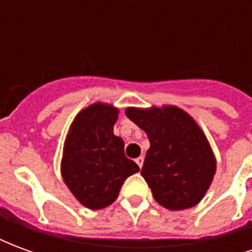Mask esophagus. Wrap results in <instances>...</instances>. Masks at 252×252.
Wrapping results in <instances>:
<instances>
[{"label": "esophagus", "instance_id": "1", "mask_svg": "<svg viewBox=\"0 0 252 252\" xmlns=\"http://www.w3.org/2000/svg\"><path fill=\"white\" fill-rule=\"evenodd\" d=\"M143 162H144V157H139V158L136 159V163H137V166L140 167V169H142Z\"/></svg>", "mask_w": 252, "mask_h": 252}]
</instances>
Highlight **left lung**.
I'll return each mask as SVG.
<instances>
[{
	"mask_svg": "<svg viewBox=\"0 0 252 252\" xmlns=\"http://www.w3.org/2000/svg\"><path fill=\"white\" fill-rule=\"evenodd\" d=\"M126 115L150 140L142 175L157 202L170 211L197 205L216 173V159L200 126L175 106L128 108Z\"/></svg>",
	"mask_w": 252,
	"mask_h": 252,
	"instance_id": "1",
	"label": "left lung"
}]
</instances>
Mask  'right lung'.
<instances>
[{
    "label": "right lung",
    "instance_id": "obj_1",
    "mask_svg": "<svg viewBox=\"0 0 252 252\" xmlns=\"http://www.w3.org/2000/svg\"><path fill=\"white\" fill-rule=\"evenodd\" d=\"M119 110L93 104L79 112L64 143L62 177L82 205L101 209L117 198L124 181L139 171L124 154L123 139L113 135Z\"/></svg>",
    "mask_w": 252,
    "mask_h": 252
}]
</instances>
